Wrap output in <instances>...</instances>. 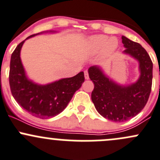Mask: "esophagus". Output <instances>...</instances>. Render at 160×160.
Returning a JSON list of instances; mask_svg holds the SVG:
<instances>
[{"instance_id": "esophagus-1", "label": "esophagus", "mask_w": 160, "mask_h": 160, "mask_svg": "<svg viewBox=\"0 0 160 160\" xmlns=\"http://www.w3.org/2000/svg\"><path fill=\"white\" fill-rule=\"evenodd\" d=\"M84 77H85V79H86V80H88V79H89V75H88V70L84 71Z\"/></svg>"}]
</instances>
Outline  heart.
<instances>
[{
    "mask_svg": "<svg viewBox=\"0 0 160 160\" xmlns=\"http://www.w3.org/2000/svg\"><path fill=\"white\" fill-rule=\"evenodd\" d=\"M118 47V40L115 37L108 38L105 35H95L88 40V50L92 54H96L102 50L104 56H109Z\"/></svg>",
    "mask_w": 160,
    "mask_h": 160,
    "instance_id": "b5f03b06",
    "label": "heart"
}]
</instances>
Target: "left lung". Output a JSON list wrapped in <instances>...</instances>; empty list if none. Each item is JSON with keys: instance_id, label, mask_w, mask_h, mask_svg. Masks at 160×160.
<instances>
[{"instance_id": "8db88e82", "label": "left lung", "mask_w": 160, "mask_h": 160, "mask_svg": "<svg viewBox=\"0 0 160 160\" xmlns=\"http://www.w3.org/2000/svg\"><path fill=\"white\" fill-rule=\"evenodd\" d=\"M122 43L128 55L138 62L140 75L135 83L121 85L108 77L98 66L88 69L94 84L91 100L98 112L105 118L122 122L135 117L146 106L152 82V62L146 50L138 43L122 35Z\"/></svg>"}]
</instances>
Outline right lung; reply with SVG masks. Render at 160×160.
<instances>
[{
  "label": "right lung",
  "mask_w": 160,
  "mask_h": 160,
  "mask_svg": "<svg viewBox=\"0 0 160 160\" xmlns=\"http://www.w3.org/2000/svg\"><path fill=\"white\" fill-rule=\"evenodd\" d=\"M44 32L31 35L26 39ZM25 40L18 44L11 57L9 83L12 96L22 108L35 117L42 119L55 117L67 108L75 92L82 86L84 73L80 72L72 77L44 85L35 83L27 77L21 59V49Z\"/></svg>",
  "instance_id": "obj_1"
}]
</instances>
